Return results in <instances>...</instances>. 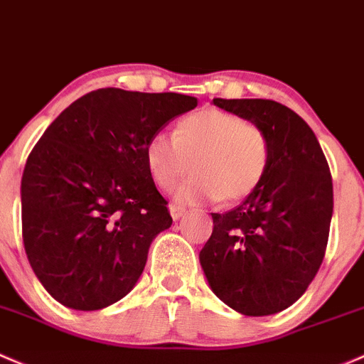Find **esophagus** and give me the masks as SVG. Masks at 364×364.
<instances>
[{
	"instance_id": "obj_1",
	"label": "esophagus",
	"mask_w": 364,
	"mask_h": 364,
	"mask_svg": "<svg viewBox=\"0 0 364 364\" xmlns=\"http://www.w3.org/2000/svg\"><path fill=\"white\" fill-rule=\"evenodd\" d=\"M169 211H171L172 220H179V218H181L183 214H185V208H181V205L171 204V205H169Z\"/></svg>"
}]
</instances>
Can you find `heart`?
Here are the masks:
<instances>
[{"label":"heart","mask_w":364,"mask_h":364,"mask_svg":"<svg viewBox=\"0 0 364 364\" xmlns=\"http://www.w3.org/2000/svg\"><path fill=\"white\" fill-rule=\"evenodd\" d=\"M193 174L176 192L179 202H237L258 190L272 162V146L259 125L223 109L204 108L181 118L174 137L153 134L144 144V164L153 183L174 188L188 172Z\"/></svg>","instance_id":"obj_1"}]
</instances>
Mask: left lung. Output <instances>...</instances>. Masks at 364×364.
I'll list each match as a JSON object with an SVG mask.
<instances>
[{"mask_svg":"<svg viewBox=\"0 0 364 364\" xmlns=\"http://www.w3.org/2000/svg\"><path fill=\"white\" fill-rule=\"evenodd\" d=\"M259 125L272 146L265 179L240 205L213 213L200 265L220 300L244 316L293 305L316 277L330 235L333 183L316 134L270 99H213Z\"/></svg>","mask_w":364,"mask_h":364,"instance_id":"8db88e82","label":"left lung"}]
</instances>
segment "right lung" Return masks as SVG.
Listing matches in <instances>:
<instances>
[{
	"instance_id": "right-lung-1",
	"label": "right lung",
	"mask_w": 364,
	"mask_h": 364,
	"mask_svg": "<svg viewBox=\"0 0 364 364\" xmlns=\"http://www.w3.org/2000/svg\"><path fill=\"white\" fill-rule=\"evenodd\" d=\"M197 106L192 95L97 89L68 106L22 174V239L43 288L75 311L124 298L151 240L172 225L144 144Z\"/></svg>"
}]
</instances>
